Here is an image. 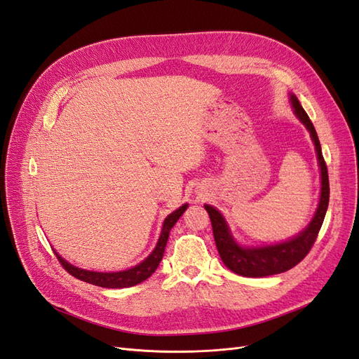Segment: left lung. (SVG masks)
I'll return each mask as SVG.
<instances>
[{
  "label": "left lung",
  "instance_id": "left-lung-1",
  "mask_svg": "<svg viewBox=\"0 0 359 359\" xmlns=\"http://www.w3.org/2000/svg\"><path fill=\"white\" fill-rule=\"evenodd\" d=\"M290 103L293 112L298 116L299 121L307 127L310 132L311 140L316 148L318 161L320 168V199L316 214H314L310 224L297 236L290 238L289 241L262 245V247H241L238 244L233 236L231 235L229 226H227L224 217L217 211L214 206L205 205L206 212L210 214V220L212 226V233L217 250L223 260V264L233 271L235 274L244 277H266L285 273V271L298 265L301 260L309 255L314 241H316L318 233L322 227L325 214L328 210L330 202V180H328V169L327 163L322 156V148L316 130H314L313 123L310 121L309 115L302 109L297 95L290 94Z\"/></svg>",
  "mask_w": 359,
  "mask_h": 359
}]
</instances>
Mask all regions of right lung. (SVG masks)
I'll return each mask as SVG.
<instances>
[{
	"mask_svg": "<svg viewBox=\"0 0 359 359\" xmlns=\"http://www.w3.org/2000/svg\"><path fill=\"white\" fill-rule=\"evenodd\" d=\"M187 206H189L187 203L182 205L177 211H173L172 214H169L166 217L165 223H163V227H161V233H160V238L157 241V245L153 250V253H151L145 260H142L139 265L130 268V269L118 271V273H97V271H88V269L73 266L72 264L67 262V260H64L58 253H57V257L60 260V264L62 265V268L66 269L69 274H72L73 277L79 278L82 281H86V283H90V285H95L100 287H109V289H121V287H130V286L139 285V283H142L144 280H147L157 269L160 260L163 259V253H165V247L168 243L169 232L173 227V224H175L180 217L184 214V211L187 210Z\"/></svg>",
	"mask_w": 359,
	"mask_h": 359,
	"instance_id": "1",
	"label": "right lung"
}]
</instances>
